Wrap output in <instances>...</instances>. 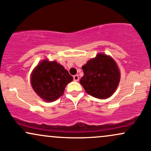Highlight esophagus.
I'll use <instances>...</instances> for the list:
<instances>
[{"label":"esophagus","instance_id":"obj_1","mask_svg":"<svg viewBox=\"0 0 151 151\" xmlns=\"http://www.w3.org/2000/svg\"><path fill=\"white\" fill-rule=\"evenodd\" d=\"M73 79H74V81H79V76H78V75H74L73 77Z\"/></svg>","mask_w":151,"mask_h":151}]
</instances>
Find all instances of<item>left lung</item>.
I'll return each mask as SVG.
<instances>
[{
	"instance_id": "8db88e82",
	"label": "left lung",
	"mask_w": 151,
	"mask_h": 151,
	"mask_svg": "<svg viewBox=\"0 0 151 151\" xmlns=\"http://www.w3.org/2000/svg\"><path fill=\"white\" fill-rule=\"evenodd\" d=\"M81 68L84 76L79 82L86 93L104 99L115 92L120 81V72L113 58L99 53Z\"/></svg>"
}]
</instances>
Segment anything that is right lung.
<instances>
[{"label":"right lung","instance_id":"right-lung-1","mask_svg":"<svg viewBox=\"0 0 151 151\" xmlns=\"http://www.w3.org/2000/svg\"><path fill=\"white\" fill-rule=\"evenodd\" d=\"M73 80L62 65L56 61L42 60L31 74L32 89L45 101H54L62 96L65 86Z\"/></svg>","mask_w":151,"mask_h":151}]
</instances>
